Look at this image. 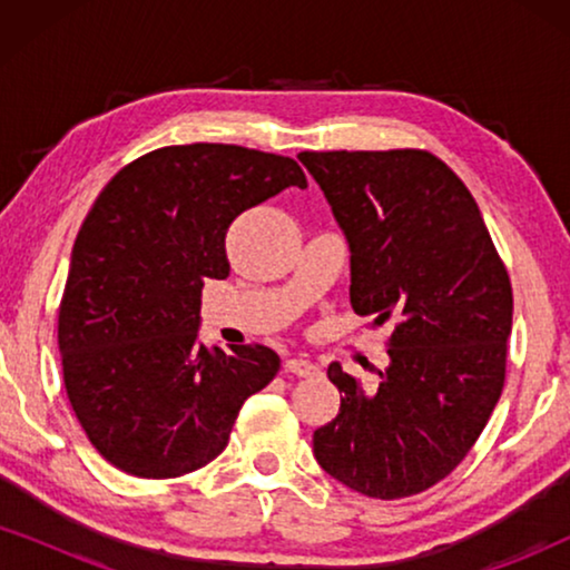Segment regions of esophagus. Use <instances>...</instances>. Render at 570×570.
<instances>
[{
  "label": "esophagus",
  "mask_w": 570,
  "mask_h": 570,
  "mask_svg": "<svg viewBox=\"0 0 570 570\" xmlns=\"http://www.w3.org/2000/svg\"><path fill=\"white\" fill-rule=\"evenodd\" d=\"M285 371L293 373V376L308 379V376H316L318 365L306 361V357H291V361H285Z\"/></svg>",
  "instance_id": "esophagus-1"
}]
</instances>
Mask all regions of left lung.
<instances>
[{
    "mask_svg": "<svg viewBox=\"0 0 570 570\" xmlns=\"http://www.w3.org/2000/svg\"><path fill=\"white\" fill-rule=\"evenodd\" d=\"M350 244V303L386 337L379 386L332 363L340 412L314 431L324 472L381 501L449 478L501 400L513 293L480 207L428 150L301 153Z\"/></svg>",
    "mask_w": 570,
    "mask_h": 570,
    "instance_id": "left-lung-1",
    "label": "left lung"
}]
</instances>
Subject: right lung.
Segmentation results:
<instances>
[{
    "mask_svg": "<svg viewBox=\"0 0 570 570\" xmlns=\"http://www.w3.org/2000/svg\"><path fill=\"white\" fill-rule=\"evenodd\" d=\"M293 158L238 145H170L131 160L98 194L59 303L67 400L116 470L170 480L228 446L240 404L279 371L264 345L197 342L205 279L230 275L225 233L287 186Z\"/></svg>",
    "mask_w": 570,
    "mask_h": 570,
    "instance_id": "add662e5",
    "label": "right lung"
}]
</instances>
